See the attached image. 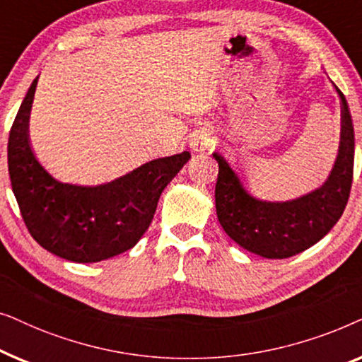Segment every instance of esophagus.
Masks as SVG:
<instances>
[{
    "mask_svg": "<svg viewBox=\"0 0 362 362\" xmlns=\"http://www.w3.org/2000/svg\"><path fill=\"white\" fill-rule=\"evenodd\" d=\"M209 141H211V136L209 133L204 132V130H199L196 133H192L189 136V146L194 150L196 153H201L204 151L207 146H209Z\"/></svg>",
    "mask_w": 362,
    "mask_h": 362,
    "instance_id": "obj_1",
    "label": "esophagus"
}]
</instances>
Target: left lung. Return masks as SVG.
<instances>
[{
	"instance_id": "obj_1",
	"label": "left lung",
	"mask_w": 362,
	"mask_h": 362,
	"mask_svg": "<svg viewBox=\"0 0 362 362\" xmlns=\"http://www.w3.org/2000/svg\"><path fill=\"white\" fill-rule=\"evenodd\" d=\"M336 87V86H334ZM341 98V141L328 180L318 189L285 202L260 201L245 189L221 153L216 182V212L222 229L242 249L265 259H288L323 239L348 204L354 166V128L348 102Z\"/></svg>"
}]
</instances>
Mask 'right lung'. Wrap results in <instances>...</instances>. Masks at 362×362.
Masks as SVG:
<instances>
[{
  "label": "right lung",
  "mask_w": 362,
  "mask_h": 362,
  "mask_svg": "<svg viewBox=\"0 0 362 362\" xmlns=\"http://www.w3.org/2000/svg\"><path fill=\"white\" fill-rule=\"evenodd\" d=\"M37 78L31 83L9 132L8 171L29 234L61 259L92 264L135 247L150 227L158 199L189 151L158 158L98 186L61 182L44 170L29 145Z\"/></svg>",
  "instance_id": "right-lung-1"
}]
</instances>
